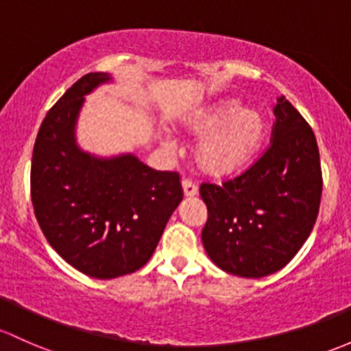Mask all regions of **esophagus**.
Masks as SVG:
<instances>
[{"label":"esophagus","mask_w":351,"mask_h":351,"mask_svg":"<svg viewBox=\"0 0 351 351\" xmlns=\"http://www.w3.org/2000/svg\"><path fill=\"white\" fill-rule=\"evenodd\" d=\"M182 186H183V195H185L186 198H191L197 195V186H195L190 180H183Z\"/></svg>","instance_id":"1"}]
</instances>
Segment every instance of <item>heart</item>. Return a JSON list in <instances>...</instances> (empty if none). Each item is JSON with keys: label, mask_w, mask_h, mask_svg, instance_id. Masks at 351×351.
Wrapping results in <instances>:
<instances>
[{"label": "heart", "mask_w": 351, "mask_h": 351, "mask_svg": "<svg viewBox=\"0 0 351 351\" xmlns=\"http://www.w3.org/2000/svg\"><path fill=\"white\" fill-rule=\"evenodd\" d=\"M182 132L200 138L193 149V163L202 175L227 178L254 161L264 145L267 121L257 108H241L234 97L208 102L186 114Z\"/></svg>", "instance_id": "obj_1"}]
</instances>
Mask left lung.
<instances>
[{
	"mask_svg": "<svg viewBox=\"0 0 351 351\" xmlns=\"http://www.w3.org/2000/svg\"><path fill=\"white\" fill-rule=\"evenodd\" d=\"M274 114L271 147L256 163L222 186H200L206 254L241 278H264L289 263L311 234L322 200L315 132L284 95Z\"/></svg>",
	"mask_w": 351,
	"mask_h": 351,
	"instance_id": "1",
	"label": "left lung"
}]
</instances>
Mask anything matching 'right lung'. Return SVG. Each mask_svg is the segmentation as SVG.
Masks as SVG:
<instances>
[{"mask_svg":"<svg viewBox=\"0 0 351 351\" xmlns=\"http://www.w3.org/2000/svg\"><path fill=\"white\" fill-rule=\"evenodd\" d=\"M112 80L90 72L47 112L32 158V202L58 256L95 279L141 269L183 200L178 173L156 171L134 154L101 158L77 145L86 95Z\"/></svg>","mask_w":351,"mask_h":351,"instance_id":"right-lung-1","label":"right lung"}]
</instances>
